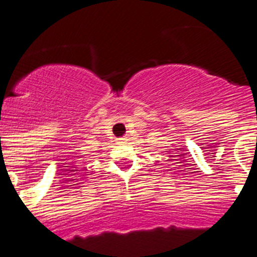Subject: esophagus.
<instances>
[{
  "instance_id": "obj_1",
  "label": "esophagus",
  "mask_w": 257,
  "mask_h": 257,
  "mask_svg": "<svg viewBox=\"0 0 257 257\" xmlns=\"http://www.w3.org/2000/svg\"><path fill=\"white\" fill-rule=\"evenodd\" d=\"M123 141H125V140H124V138H121V142H123Z\"/></svg>"
}]
</instances>
